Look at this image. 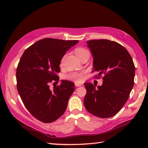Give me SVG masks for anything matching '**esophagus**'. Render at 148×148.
I'll return each mask as SVG.
<instances>
[{"label": "esophagus", "instance_id": "34e87169", "mask_svg": "<svg viewBox=\"0 0 148 148\" xmlns=\"http://www.w3.org/2000/svg\"><path fill=\"white\" fill-rule=\"evenodd\" d=\"M75 86H77V87H79V86H82V84H79V83H75Z\"/></svg>", "mask_w": 148, "mask_h": 148}]
</instances>
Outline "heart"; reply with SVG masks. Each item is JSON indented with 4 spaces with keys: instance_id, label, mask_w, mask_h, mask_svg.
Returning a JSON list of instances; mask_svg holds the SVG:
<instances>
[{
    "instance_id": "heart-1",
    "label": "heart",
    "mask_w": 148,
    "mask_h": 148,
    "mask_svg": "<svg viewBox=\"0 0 148 148\" xmlns=\"http://www.w3.org/2000/svg\"><path fill=\"white\" fill-rule=\"evenodd\" d=\"M75 55L77 56V57L79 59L80 57L82 56H84V54H86L87 53H89V52L88 51V50H86V49H84L83 47H77L75 49ZM64 60V58H62L60 63L61 64H62V62H63ZM65 79H70L71 80V81H73L75 82H82L84 77H83V74L82 73H71L68 75H66L65 77Z\"/></svg>"
}]
</instances>
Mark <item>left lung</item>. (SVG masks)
Listing matches in <instances>:
<instances>
[{
    "label": "left lung",
    "mask_w": 148,
    "mask_h": 148,
    "mask_svg": "<svg viewBox=\"0 0 148 148\" xmlns=\"http://www.w3.org/2000/svg\"><path fill=\"white\" fill-rule=\"evenodd\" d=\"M93 57V71L103 74L101 86L84 83V105L89 113L99 118L117 114L127 101L134 84L135 67L128 51L117 42L107 39L87 41Z\"/></svg>",
    "instance_id": "left-lung-1"
}]
</instances>
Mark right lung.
Here are the masks:
<instances>
[{
    "mask_svg": "<svg viewBox=\"0 0 148 148\" xmlns=\"http://www.w3.org/2000/svg\"><path fill=\"white\" fill-rule=\"evenodd\" d=\"M78 42L44 38L26 49L21 57L16 73L17 90L26 108L41 122H54L65 112L75 84L62 80L51 90L49 83L59 81L56 73L60 71L62 59Z\"/></svg>",
    "mask_w": 148,
    "mask_h": 148,
    "instance_id": "obj_1",
    "label": "right lung"
}]
</instances>
